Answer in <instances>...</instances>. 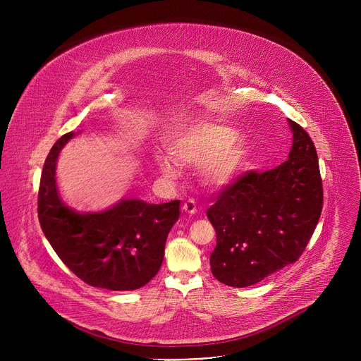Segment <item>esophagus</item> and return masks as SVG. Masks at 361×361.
<instances>
[{"label":"esophagus","instance_id":"esophagus-1","mask_svg":"<svg viewBox=\"0 0 361 361\" xmlns=\"http://www.w3.org/2000/svg\"><path fill=\"white\" fill-rule=\"evenodd\" d=\"M183 210L188 214H195L197 213V202L194 198H188L184 205H183Z\"/></svg>","mask_w":361,"mask_h":361}]
</instances>
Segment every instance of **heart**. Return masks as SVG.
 Instances as JSON below:
<instances>
[{
	"instance_id": "obj_1",
	"label": "heart",
	"mask_w": 361,
	"mask_h": 361,
	"mask_svg": "<svg viewBox=\"0 0 361 361\" xmlns=\"http://www.w3.org/2000/svg\"><path fill=\"white\" fill-rule=\"evenodd\" d=\"M240 137L233 126L201 121L178 133L169 148L176 161L200 164L202 178L212 185H226L244 171L250 160V147ZM159 166L166 176H178L177 166L169 159H159Z\"/></svg>"
}]
</instances>
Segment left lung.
Returning <instances> with one entry per match:
<instances>
[{
    "mask_svg": "<svg viewBox=\"0 0 361 361\" xmlns=\"http://www.w3.org/2000/svg\"><path fill=\"white\" fill-rule=\"evenodd\" d=\"M288 160L264 171H247L220 191L207 210L217 245L213 276L226 286L247 287L298 260L323 209V183L313 140L288 120Z\"/></svg>",
    "mask_w": 361,
    "mask_h": 361,
    "instance_id": "obj_1",
    "label": "left lung"
}]
</instances>
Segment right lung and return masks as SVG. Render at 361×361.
<instances>
[{
	"label": "right lung",
	"instance_id": "obj_1",
	"mask_svg": "<svg viewBox=\"0 0 361 361\" xmlns=\"http://www.w3.org/2000/svg\"><path fill=\"white\" fill-rule=\"evenodd\" d=\"M74 133L64 134L48 152L38 191V220L63 263L84 283L114 291L145 286L161 267L180 201L148 204L121 200L99 213H78L63 202L56 166Z\"/></svg>",
	"mask_w": 361,
	"mask_h": 361
}]
</instances>
